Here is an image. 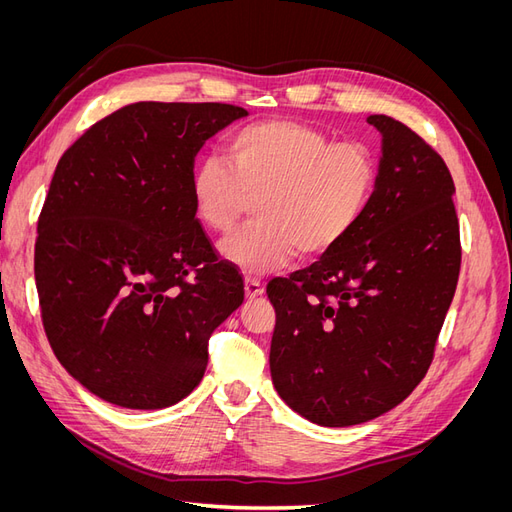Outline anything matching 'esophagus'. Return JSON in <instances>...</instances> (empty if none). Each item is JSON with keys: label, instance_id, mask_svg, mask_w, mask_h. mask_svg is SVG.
<instances>
[{"label": "esophagus", "instance_id": "obj_1", "mask_svg": "<svg viewBox=\"0 0 512 512\" xmlns=\"http://www.w3.org/2000/svg\"><path fill=\"white\" fill-rule=\"evenodd\" d=\"M262 292H265L262 284L258 280H252V277H247V280H245V297L247 299H256V297H260Z\"/></svg>", "mask_w": 512, "mask_h": 512}]
</instances>
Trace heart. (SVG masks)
<instances>
[{"label": "heart", "mask_w": 512, "mask_h": 512, "mask_svg": "<svg viewBox=\"0 0 512 512\" xmlns=\"http://www.w3.org/2000/svg\"><path fill=\"white\" fill-rule=\"evenodd\" d=\"M228 164L209 156L190 173L196 220L230 235L256 205V224L224 241L220 254L243 275H265L329 254L359 226L374 200L378 162L363 143H331L294 119L256 121L226 143Z\"/></svg>", "instance_id": "heart-1"}]
</instances>
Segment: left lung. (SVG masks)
<instances>
[{"mask_svg": "<svg viewBox=\"0 0 512 512\" xmlns=\"http://www.w3.org/2000/svg\"><path fill=\"white\" fill-rule=\"evenodd\" d=\"M367 123L382 145L365 218L314 265L267 286L273 386L322 427L367 423L414 391L461 265L444 160L393 117L369 115Z\"/></svg>", "mask_w": 512, "mask_h": 512, "instance_id": "1", "label": "left lung"}]
</instances>
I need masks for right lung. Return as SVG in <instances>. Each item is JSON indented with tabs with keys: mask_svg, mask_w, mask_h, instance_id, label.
Returning a JSON list of instances; mask_svg holds the SVG:
<instances>
[{
	"mask_svg": "<svg viewBox=\"0 0 512 512\" xmlns=\"http://www.w3.org/2000/svg\"><path fill=\"white\" fill-rule=\"evenodd\" d=\"M247 117L232 104L136 102L64 156L38 220L34 273L57 361L89 393L130 410L188 397L211 333L243 303L190 200L211 136Z\"/></svg>",
	"mask_w": 512,
	"mask_h": 512,
	"instance_id": "right-lung-1",
	"label": "right lung"
}]
</instances>
